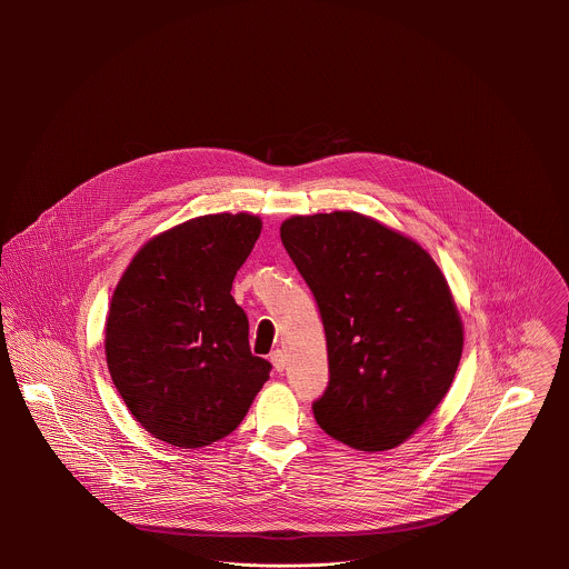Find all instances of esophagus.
Instances as JSON below:
<instances>
[{
	"mask_svg": "<svg viewBox=\"0 0 569 569\" xmlns=\"http://www.w3.org/2000/svg\"><path fill=\"white\" fill-rule=\"evenodd\" d=\"M269 361H271V366H273L276 372H282L284 366H287V357H284L282 350H273V352L269 355Z\"/></svg>",
	"mask_w": 569,
	"mask_h": 569,
	"instance_id": "esophagus-1",
	"label": "esophagus"
}]
</instances>
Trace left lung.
Here are the masks:
<instances>
[{"label": "left lung", "instance_id": "obj_1", "mask_svg": "<svg viewBox=\"0 0 569 569\" xmlns=\"http://www.w3.org/2000/svg\"><path fill=\"white\" fill-rule=\"evenodd\" d=\"M280 239L311 287L330 381L313 403L326 433L359 451L403 445L449 392L465 328L431 253L381 221L296 214Z\"/></svg>", "mask_w": 569, "mask_h": 569}]
</instances>
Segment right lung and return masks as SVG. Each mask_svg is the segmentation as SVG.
I'll return each instance as SVG.
<instances>
[{
    "instance_id": "add662e5",
    "label": "right lung",
    "mask_w": 569,
    "mask_h": 569,
    "mask_svg": "<svg viewBox=\"0 0 569 569\" xmlns=\"http://www.w3.org/2000/svg\"><path fill=\"white\" fill-rule=\"evenodd\" d=\"M260 217L188 219L142 244L118 280L107 368L133 418L158 440L199 449L232 433L269 379L249 350L232 282L260 237Z\"/></svg>"
}]
</instances>
